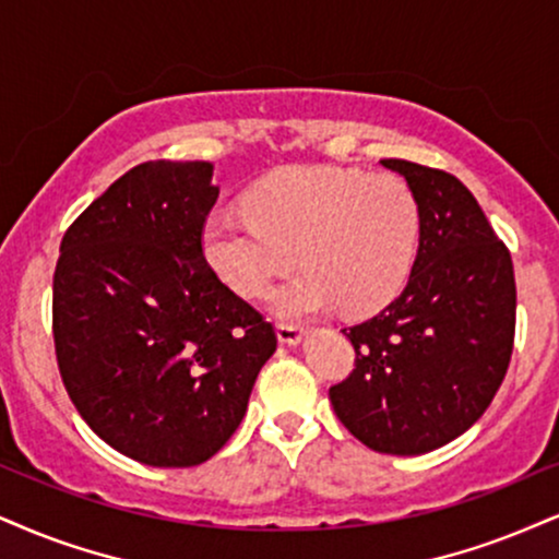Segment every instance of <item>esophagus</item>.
Segmentation results:
<instances>
[{
    "instance_id": "1",
    "label": "esophagus",
    "mask_w": 559,
    "mask_h": 559,
    "mask_svg": "<svg viewBox=\"0 0 559 559\" xmlns=\"http://www.w3.org/2000/svg\"><path fill=\"white\" fill-rule=\"evenodd\" d=\"M302 336H306V332L300 326H293V323H280L277 326V340L282 344H300Z\"/></svg>"
}]
</instances>
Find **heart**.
Listing matches in <instances>:
<instances>
[{"instance_id": "heart-1", "label": "heart", "mask_w": 559, "mask_h": 559, "mask_svg": "<svg viewBox=\"0 0 559 559\" xmlns=\"http://www.w3.org/2000/svg\"><path fill=\"white\" fill-rule=\"evenodd\" d=\"M248 215H212L202 251L240 298H261L282 272L306 266L272 293V311L311 316L340 302L368 316L404 290L419 248V204L402 178L311 165L269 176L246 197Z\"/></svg>"}]
</instances>
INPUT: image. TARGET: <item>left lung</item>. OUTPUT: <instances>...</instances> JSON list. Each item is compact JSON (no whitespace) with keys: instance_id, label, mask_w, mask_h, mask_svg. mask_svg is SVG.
I'll return each instance as SVG.
<instances>
[{"instance_id":"left-lung-1","label":"left lung","mask_w":559,"mask_h":559,"mask_svg":"<svg viewBox=\"0 0 559 559\" xmlns=\"http://www.w3.org/2000/svg\"><path fill=\"white\" fill-rule=\"evenodd\" d=\"M381 165L417 197V261L394 302L344 329L355 370L329 399L360 443L419 456L469 430L498 394L513 353L515 277L506 243L456 176Z\"/></svg>"}]
</instances>
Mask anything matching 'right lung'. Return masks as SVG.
Listing matches in <instances>:
<instances>
[{"label": "right lung", "instance_id": "add662e5", "mask_svg": "<svg viewBox=\"0 0 559 559\" xmlns=\"http://www.w3.org/2000/svg\"><path fill=\"white\" fill-rule=\"evenodd\" d=\"M215 165L150 160L64 233L53 272L61 381L98 438L147 466L212 459L277 349L202 251Z\"/></svg>", "mask_w": 559, "mask_h": 559}]
</instances>
